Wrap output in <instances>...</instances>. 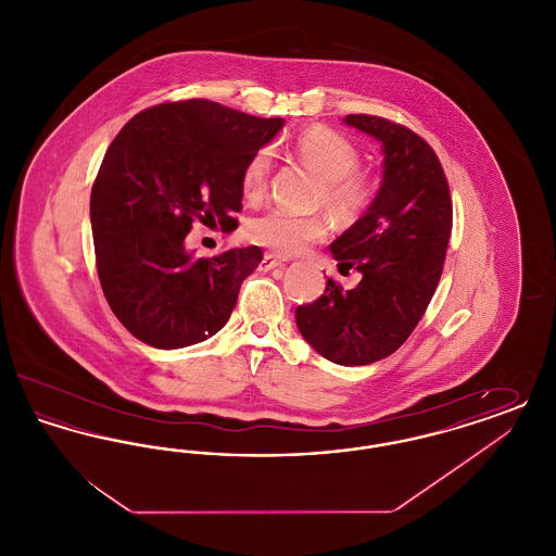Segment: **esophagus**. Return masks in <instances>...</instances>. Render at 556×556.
I'll return each instance as SVG.
<instances>
[{"mask_svg":"<svg viewBox=\"0 0 556 556\" xmlns=\"http://www.w3.org/2000/svg\"><path fill=\"white\" fill-rule=\"evenodd\" d=\"M277 266H283V261L277 258L275 254H265V258L261 261V270H270V268H277Z\"/></svg>","mask_w":556,"mask_h":556,"instance_id":"34e87169","label":"esophagus"}]
</instances>
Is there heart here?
Returning a JSON list of instances; mask_svg holds the SVG:
<instances>
[{
	"label": "heart",
	"mask_w": 556,
	"mask_h": 556,
	"mask_svg": "<svg viewBox=\"0 0 556 556\" xmlns=\"http://www.w3.org/2000/svg\"><path fill=\"white\" fill-rule=\"evenodd\" d=\"M293 154L318 179V204L340 220H352L367 211L375 198V186L365 173H358L361 154L342 132L327 127H311L293 141ZM273 168L270 148H258L241 168V191L256 200L265 193ZM327 227L318 216H302L283 208H270L245 225L250 241L265 245L279 256L304 252L311 243L325 238Z\"/></svg>",
	"instance_id": "obj_1"
}]
</instances>
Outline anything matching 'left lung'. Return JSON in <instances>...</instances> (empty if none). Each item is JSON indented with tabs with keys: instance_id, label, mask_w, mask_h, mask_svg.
Wrapping results in <instances>:
<instances>
[{
	"instance_id": "left-lung-1",
	"label": "left lung",
	"mask_w": 556,
	"mask_h": 556,
	"mask_svg": "<svg viewBox=\"0 0 556 556\" xmlns=\"http://www.w3.org/2000/svg\"><path fill=\"white\" fill-rule=\"evenodd\" d=\"M345 123L383 148V181L369 211L329 248L340 273L363 279L295 308L302 338L336 365L381 361L408 340L442 277L452 231V200L442 162L421 135L370 114Z\"/></svg>"
}]
</instances>
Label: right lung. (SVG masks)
Returning <instances> with one entry per match:
<instances>
[{"label": "right lung", "mask_w": 556, "mask_h": 556, "mask_svg": "<svg viewBox=\"0 0 556 556\" xmlns=\"http://www.w3.org/2000/svg\"><path fill=\"white\" fill-rule=\"evenodd\" d=\"M283 127L193 98L137 112L106 150L91 187L96 266L108 304L143 344L175 350L229 320L258 245L193 258V223L238 227L241 168Z\"/></svg>", "instance_id": "obj_1"}]
</instances>
